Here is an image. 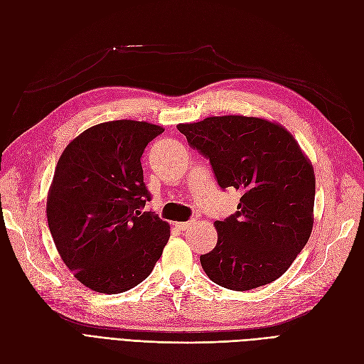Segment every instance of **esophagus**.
Here are the masks:
<instances>
[{"instance_id":"esophagus-1","label":"esophagus","mask_w":364,"mask_h":364,"mask_svg":"<svg viewBox=\"0 0 364 364\" xmlns=\"http://www.w3.org/2000/svg\"><path fill=\"white\" fill-rule=\"evenodd\" d=\"M193 223H194V220H191V222H181V223H176V226H178L181 230H185V229H188Z\"/></svg>"}]
</instances>
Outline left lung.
Instances as JSON below:
<instances>
[{
  "label": "left lung",
  "mask_w": 364,
  "mask_h": 364,
  "mask_svg": "<svg viewBox=\"0 0 364 364\" xmlns=\"http://www.w3.org/2000/svg\"><path fill=\"white\" fill-rule=\"evenodd\" d=\"M188 144L213 165L222 188L241 191L238 211L217 229L215 247L200 255L213 282L246 291L289 270L314 223L311 161L277 121L245 115L178 124Z\"/></svg>",
  "instance_id": "obj_1"
}]
</instances>
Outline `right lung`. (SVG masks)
<instances>
[{
	"instance_id": "right-lung-1",
	"label": "right lung",
	"mask_w": 364,
	"mask_h": 364,
	"mask_svg": "<svg viewBox=\"0 0 364 364\" xmlns=\"http://www.w3.org/2000/svg\"><path fill=\"white\" fill-rule=\"evenodd\" d=\"M162 132L146 121H106L75 136L58 161L47 197L48 228L65 266L92 291L134 289L170 238L167 222L142 211L150 194L141 156Z\"/></svg>"
}]
</instances>
